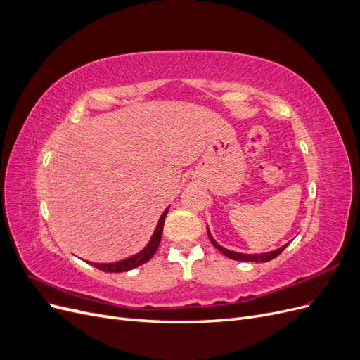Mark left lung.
Returning <instances> with one entry per match:
<instances>
[{
    "label": "left lung",
    "instance_id": "obj_1",
    "mask_svg": "<svg viewBox=\"0 0 360 360\" xmlns=\"http://www.w3.org/2000/svg\"><path fill=\"white\" fill-rule=\"evenodd\" d=\"M207 234H209L210 242L213 243V246H214L216 249H219L224 255H226L228 258H231V259H236V261H252V263H266V261H270V259L276 258V257L282 252V250H284V249L290 245V242H288V243L284 245V246H281V248H278V249H275V250H269V252H263V254H243V252H236V250H230V249H226V248L221 246V245L217 243V242L214 240V238L212 237V234H210V231H209V226H207Z\"/></svg>",
    "mask_w": 360,
    "mask_h": 360
}]
</instances>
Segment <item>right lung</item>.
I'll use <instances>...</instances> for the list:
<instances>
[{
	"label": "right lung",
	"instance_id": "add662e5",
	"mask_svg": "<svg viewBox=\"0 0 360 360\" xmlns=\"http://www.w3.org/2000/svg\"><path fill=\"white\" fill-rule=\"evenodd\" d=\"M168 210H169V207H167L165 212L162 213L153 236H151L150 242L147 243V246L143 250H139L138 254H134V255H130L127 258L115 261V263H91V266L97 267L102 271H110V274H120V271L132 270V269H135L141 264L147 263V261L156 254V250L159 248L160 238H162V231H163V224H165V217H167ZM89 263H90V261H89Z\"/></svg>",
	"mask_w": 360,
	"mask_h": 360
}]
</instances>
